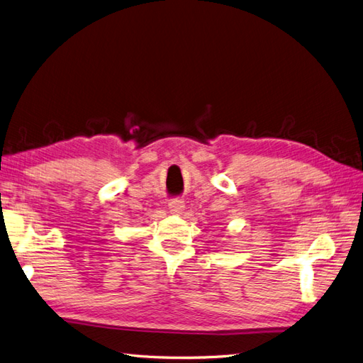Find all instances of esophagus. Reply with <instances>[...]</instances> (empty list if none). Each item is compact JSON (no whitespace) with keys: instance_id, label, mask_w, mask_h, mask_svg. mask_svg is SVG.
I'll return each mask as SVG.
<instances>
[{"instance_id":"esophagus-1","label":"esophagus","mask_w":363,"mask_h":363,"mask_svg":"<svg viewBox=\"0 0 363 363\" xmlns=\"http://www.w3.org/2000/svg\"><path fill=\"white\" fill-rule=\"evenodd\" d=\"M184 209V202L180 199H174L169 202V211L172 214H182V211Z\"/></svg>"}]
</instances>
